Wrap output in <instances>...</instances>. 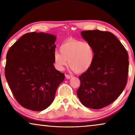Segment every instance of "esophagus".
Returning a JSON list of instances; mask_svg holds the SVG:
<instances>
[{
	"label": "esophagus",
	"instance_id": "34e87169",
	"mask_svg": "<svg viewBox=\"0 0 135 135\" xmlns=\"http://www.w3.org/2000/svg\"><path fill=\"white\" fill-rule=\"evenodd\" d=\"M73 75H69V74H66V77L67 79H71V77H73Z\"/></svg>",
	"mask_w": 135,
	"mask_h": 135
}]
</instances>
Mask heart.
Listing matches in <instances>:
<instances>
[{
	"label": "heart",
	"mask_w": 135,
	"mask_h": 135,
	"mask_svg": "<svg viewBox=\"0 0 135 135\" xmlns=\"http://www.w3.org/2000/svg\"><path fill=\"white\" fill-rule=\"evenodd\" d=\"M60 51L53 55V62L57 69L62 71L68 64L78 73L87 71L93 63L95 52L93 45L87 41L70 39L62 43Z\"/></svg>",
	"instance_id": "1"
}]
</instances>
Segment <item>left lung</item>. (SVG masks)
Masks as SVG:
<instances>
[{"instance_id": "obj_1", "label": "left lung", "mask_w": 135, "mask_h": 135, "mask_svg": "<svg viewBox=\"0 0 135 135\" xmlns=\"http://www.w3.org/2000/svg\"><path fill=\"white\" fill-rule=\"evenodd\" d=\"M82 37L93 45L95 58L91 67L79 76L77 95L84 106L93 109L114 102L124 90L128 74V53L108 31H84Z\"/></svg>"}]
</instances>
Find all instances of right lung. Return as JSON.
Segmentation results:
<instances>
[{
  "instance_id": "1",
  "label": "right lung",
  "mask_w": 135,
  "mask_h": 135,
  "mask_svg": "<svg viewBox=\"0 0 135 135\" xmlns=\"http://www.w3.org/2000/svg\"><path fill=\"white\" fill-rule=\"evenodd\" d=\"M56 38L52 34L29 32L7 52L5 78L16 100L29 110L47 108L65 77L53 64Z\"/></svg>"
}]
</instances>
